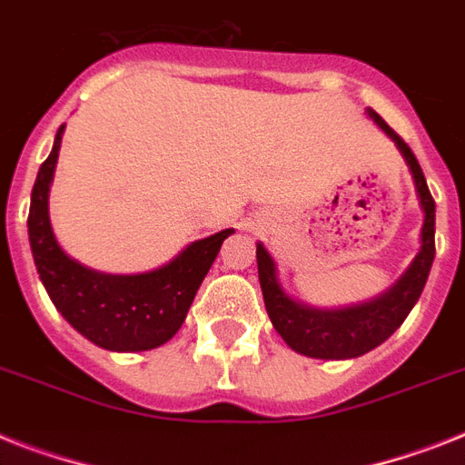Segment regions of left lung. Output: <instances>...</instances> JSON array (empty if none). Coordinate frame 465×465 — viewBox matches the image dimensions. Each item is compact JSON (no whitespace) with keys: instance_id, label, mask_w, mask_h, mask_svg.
Listing matches in <instances>:
<instances>
[{"instance_id":"left-lung-1","label":"left lung","mask_w":465,"mask_h":465,"mask_svg":"<svg viewBox=\"0 0 465 465\" xmlns=\"http://www.w3.org/2000/svg\"><path fill=\"white\" fill-rule=\"evenodd\" d=\"M368 116L397 142L399 152L404 154L406 163L413 173L416 192L425 211L423 230H420V252L413 259L411 268L401 275V280H397V285L375 302L342 311H318L297 304L282 292V287L278 285V278H275L273 259L268 256L263 244H256L261 292H263L271 323L294 351L311 356V359H354V356L366 354L385 342L387 337L404 323L409 311L413 309L423 292L432 259H435V199L428 190L420 163L413 156L411 147L373 109H368Z\"/></svg>"}]
</instances>
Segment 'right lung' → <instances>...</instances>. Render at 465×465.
<instances>
[{
    "mask_svg": "<svg viewBox=\"0 0 465 465\" xmlns=\"http://www.w3.org/2000/svg\"><path fill=\"white\" fill-rule=\"evenodd\" d=\"M61 133L64 125L30 194L28 237L42 285L61 316L97 347L111 351L161 347L180 330L221 244L235 230H221L206 240L192 242L178 259L152 273L106 275L80 266L64 254L49 225V183L59 156Z\"/></svg>",
    "mask_w": 465,
    "mask_h": 465,
    "instance_id": "add662e5",
    "label": "right lung"
}]
</instances>
